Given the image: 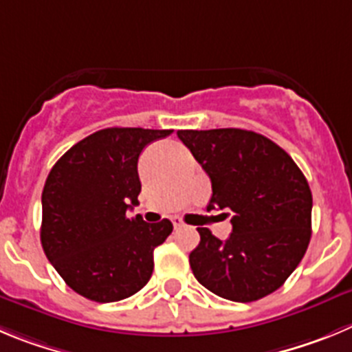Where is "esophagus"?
<instances>
[{"mask_svg": "<svg viewBox=\"0 0 352 352\" xmlns=\"http://www.w3.org/2000/svg\"><path fill=\"white\" fill-rule=\"evenodd\" d=\"M172 223H173V226H175V230H177V228H182L184 226V221L180 219V217H173Z\"/></svg>", "mask_w": 352, "mask_h": 352, "instance_id": "1", "label": "esophagus"}]
</instances>
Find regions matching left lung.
Instances as JSON below:
<instances>
[{
    "instance_id": "8db88e82",
    "label": "left lung",
    "mask_w": 352,
    "mask_h": 352,
    "mask_svg": "<svg viewBox=\"0 0 352 352\" xmlns=\"http://www.w3.org/2000/svg\"><path fill=\"white\" fill-rule=\"evenodd\" d=\"M177 135L210 177L207 210L233 214L226 240L198 228L199 243L189 254L196 280L231 302L274 293L298 267L312 235L305 175L284 148L259 133L223 128Z\"/></svg>"
}]
</instances>
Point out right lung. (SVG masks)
<instances>
[{
	"label": "right lung",
	"instance_id": "obj_1",
	"mask_svg": "<svg viewBox=\"0 0 352 352\" xmlns=\"http://www.w3.org/2000/svg\"><path fill=\"white\" fill-rule=\"evenodd\" d=\"M173 129L107 128L85 137L54 164L42 192L43 252L75 293L98 303L138 293L154 270V249L168 219L128 217L142 191L138 157Z\"/></svg>",
	"mask_w": 352,
	"mask_h": 352
}]
</instances>
